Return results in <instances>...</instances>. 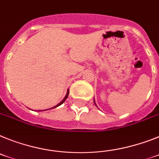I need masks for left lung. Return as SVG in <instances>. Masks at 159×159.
Instances as JSON below:
<instances>
[{
  "mask_svg": "<svg viewBox=\"0 0 159 159\" xmlns=\"http://www.w3.org/2000/svg\"><path fill=\"white\" fill-rule=\"evenodd\" d=\"M93 102H94V101H93ZM94 104H95V106H97V105H96V103H95V102H94Z\"/></svg>",
  "mask_w": 159,
  "mask_h": 159,
  "instance_id": "8db88e82",
  "label": "left lung"
}]
</instances>
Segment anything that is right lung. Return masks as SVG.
<instances>
[{"label": "right lung", "instance_id": "1", "mask_svg": "<svg viewBox=\"0 0 159 159\" xmlns=\"http://www.w3.org/2000/svg\"><path fill=\"white\" fill-rule=\"evenodd\" d=\"M69 92H70V91H69V89L68 90H67V93H66V97H65L64 98H63V100L61 101V102L60 103H58V104L57 105V106H53V108H56V107H57V106H61V104H63V102H64L65 101H66V99L67 98H68V96H69ZM53 108H50V109H53ZM50 109H49V110H50Z\"/></svg>", "mask_w": 159, "mask_h": 159}]
</instances>
